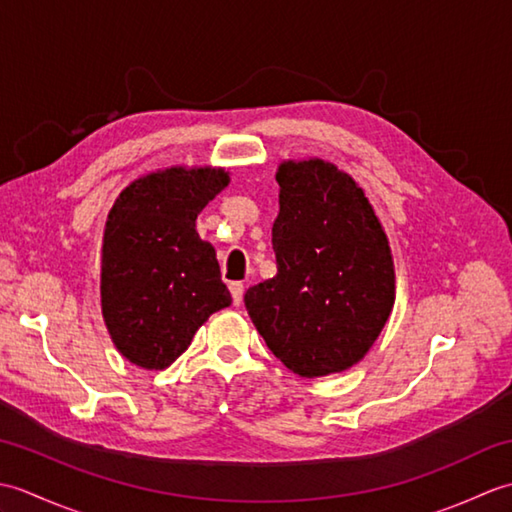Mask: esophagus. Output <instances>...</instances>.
Masks as SVG:
<instances>
[{
  "label": "esophagus",
  "mask_w": 512,
  "mask_h": 512,
  "mask_svg": "<svg viewBox=\"0 0 512 512\" xmlns=\"http://www.w3.org/2000/svg\"><path fill=\"white\" fill-rule=\"evenodd\" d=\"M228 288H231L233 303H235V306H239V303H242V299H244V284H242V281H233V284Z\"/></svg>",
  "instance_id": "esophagus-1"
}]
</instances>
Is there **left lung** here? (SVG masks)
Wrapping results in <instances>:
<instances>
[{
    "mask_svg": "<svg viewBox=\"0 0 512 512\" xmlns=\"http://www.w3.org/2000/svg\"><path fill=\"white\" fill-rule=\"evenodd\" d=\"M277 275L246 290L257 332L303 378L363 361L396 301L385 228L350 173L321 158L277 169Z\"/></svg>",
    "mask_w": 512,
    "mask_h": 512,
    "instance_id": "1",
    "label": "left lung"
}]
</instances>
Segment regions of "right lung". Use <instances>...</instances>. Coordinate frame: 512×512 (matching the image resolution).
Returning <instances> with one entry per match:
<instances>
[{
	"label": "right lung",
	"mask_w": 512,
	"mask_h": 512,
	"mask_svg": "<svg viewBox=\"0 0 512 512\" xmlns=\"http://www.w3.org/2000/svg\"><path fill=\"white\" fill-rule=\"evenodd\" d=\"M231 182L222 167H169L140 176L107 213L101 310L116 350L165 369L213 312L231 306L215 248L195 220Z\"/></svg>",
	"instance_id": "right-lung-1"
}]
</instances>
